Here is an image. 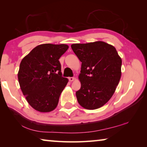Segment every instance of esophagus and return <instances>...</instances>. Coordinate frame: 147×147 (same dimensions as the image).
<instances>
[{
  "mask_svg": "<svg viewBox=\"0 0 147 147\" xmlns=\"http://www.w3.org/2000/svg\"><path fill=\"white\" fill-rule=\"evenodd\" d=\"M74 80H75V78H74V77H69V80L70 82H73Z\"/></svg>",
  "mask_w": 147,
  "mask_h": 147,
  "instance_id": "34e87169",
  "label": "esophagus"
}]
</instances>
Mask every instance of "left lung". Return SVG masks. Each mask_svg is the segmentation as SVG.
Returning <instances> with one entry per match:
<instances>
[{"label": "left lung", "mask_w": 147, "mask_h": 147, "mask_svg": "<svg viewBox=\"0 0 147 147\" xmlns=\"http://www.w3.org/2000/svg\"><path fill=\"white\" fill-rule=\"evenodd\" d=\"M71 48L82 62L77 100L86 109L100 108L111 98L119 84L121 57L115 47L103 41L73 44Z\"/></svg>", "instance_id": "8db88e82"}]
</instances>
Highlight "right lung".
I'll return each mask as SVG.
<instances>
[{"mask_svg":"<svg viewBox=\"0 0 147 147\" xmlns=\"http://www.w3.org/2000/svg\"><path fill=\"white\" fill-rule=\"evenodd\" d=\"M68 48L65 44L39 45L22 59L18 72L20 88L36 110L50 112L58 106L68 82L62 76L59 59Z\"/></svg>","mask_w":147,"mask_h":147,"instance_id":"1","label":"right lung"}]
</instances>
